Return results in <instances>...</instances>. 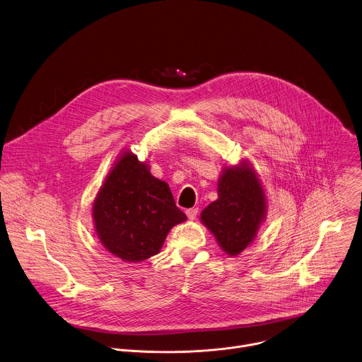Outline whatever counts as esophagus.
Returning <instances> with one entry per match:
<instances>
[{"label":"esophagus","instance_id":"esophagus-1","mask_svg":"<svg viewBox=\"0 0 362 362\" xmlns=\"http://www.w3.org/2000/svg\"><path fill=\"white\" fill-rule=\"evenodd\" d=\"M197 213H199V209H196V207H192V209L186 210V214L190 220H194L197 217Z\"/></svg>","mask_w":362,"mask_h":362}]
</instances>
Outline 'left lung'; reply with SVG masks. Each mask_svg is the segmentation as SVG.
<instances>
[{"instance_id": "8db88e82", "label": "left lung", "mask_w": 362, "mask_h": 362, "mask_svg": "<svg viewBox=\"0 0 362 362\" xmlns=\"http://www.w3.org/2000/svg\"><path fill=\"white\" fill-rule=\"evenodd\" d=\"M217 193L218 199L202 211L200 218L223 252L237 256L253 242L264 220V190L255 170L243 162L224 169Z\"/></svg>"}]
</instances>
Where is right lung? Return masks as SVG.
Here are the masks:
<instances>
[{"label": "right lung", "mask_w": 362, "mask_h": 362, "mask_svg": "<svg viewBox=\"0 0 362 362\" xmlns=\"http://www.w3.org/2000/svg\"><path fill=\"white\" fill-rule=\"evenodd\" d=\"M92 216L103 247L131 263L158 255L169 230L186 220L168 183L132 152H124L107 175Z\"/></svg>", "instance_id": "add662e5"}]
</instances>
